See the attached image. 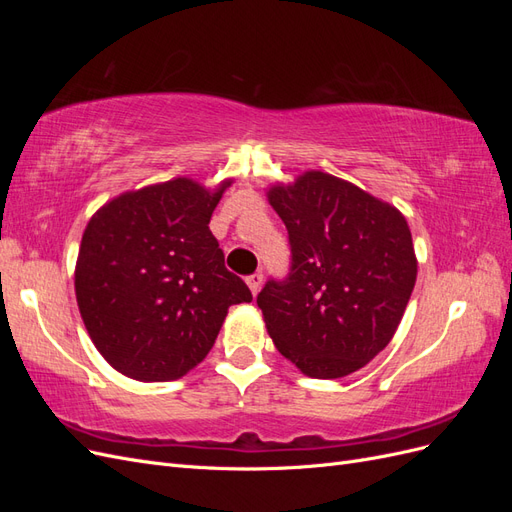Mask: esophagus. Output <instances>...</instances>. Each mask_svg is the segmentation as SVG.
<instances>
[{"label": "esophagus", "instance_id": "1", "mask_svg": "<svg viewBox=\"0 0 512 512\" xmlns=\"http://www.w3.org/2000/svg\"><path fill=\"white\" fill-rule=\"evenodd\" d=\"M247 286H250V290H252V294H258V290H260V286H262V273L258 271V273H252V275H247Z\"/></svg>", "mask_w": 512, "mask_h": 512}]
</instances>
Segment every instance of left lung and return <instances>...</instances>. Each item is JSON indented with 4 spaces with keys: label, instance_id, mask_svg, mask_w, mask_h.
I'll list each match as a JSON object with an SVG mask.
<instances>
[{
    "label": "left lung",
    "instance_id": "1",
    "mask_svg": "<svg viewBox=\"0 0 512 512\" xmlns=\"http://www.w3.org/2000/svg\"><path fill=\"white\" fill-rule=\"evenodd\" d=\"M290 269L256 297L275 348L305 376L331 380L389 346L416 282L404 215L356 185L309 170L275 185Z\"/></svg>",
    "mask_w": 512,
    "mask_h": 512
}]
</instances>
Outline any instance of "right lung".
I'll return each instance as SVG.
<instances>
[{
    "label": "right lung",
    "instance_id": "right-lung-1",
    "mask_svg": "<svg viewBox=\"0 0 512 512\" xmlns=\"http://www.w3.org/2000/svg\"><path fill=\"white\" fill-rule=\"evenodd\" d=\"M228 185L211 192L179 177L121 194L89 220L76 301L91 342L123 376H185L213 348L228 307L252 301L209 230Z\"/></svg>",
    "mask_w": 512,
    "mask_h": 512
}]
</instances>
